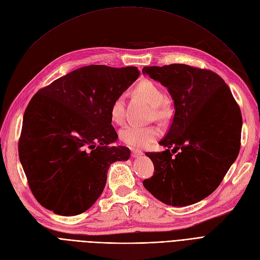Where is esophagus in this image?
Wrapping results in <instances>:
<instances>
[{"label": "esophagus", "mask_w": 260, "mask_h": 260, "mask_svg": "<svg viewBox=\"0 0 260 260\" xmlns=\"http://www.w3.org/2000/svg\"><path fill=\"white\" fill-rule=\"evenodd\" d=\"M131 154H132L133 158H139V157H141V155H143V151L138 150V149H132Z\"/></svg>", "instance_id": "1"}]
</instances>
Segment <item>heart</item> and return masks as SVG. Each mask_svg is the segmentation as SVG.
I'll use <instances>...</instances> for the list:
<instances>
[{
	"instance_id": "heart-1",
	"label": "heart",
	"mask_w": 260,
	"mask_h": 260,
	"mask_svg": "<svg viewBox=\"0 0 260 260\" xmlns=\"http://www.w3.org/2000/svg\"><path fill=\"white\" fill-rule=\"evenodd\" d=\"M134 94L146 101L153 108V115L157 119H164L170 115L171 109L164 99V92L154 82L145 80L134 88ZM113 122L121 124L124 120V99L118 96L113 100L110 109ZM161 136V131L155 126H127L120 131V140L133 148H146Z\"/></svg>"
}]
</instances>
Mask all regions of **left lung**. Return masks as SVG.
Returning a JSON list of instances; mask_svg holds the SVG:
<instances>
[{
	"mask_svg": "<svg viewBox=\"0 0 260 260\" xmlns=\"http://www.w3.org/2000/svg\"><path fill=\"white\" fill-rule=\"evenodd\" d=\"M143 75L168 88L175 109L170 130L159 143L166 150L145 153L154 172L143 185L166 205L199 203L219 186L238 157L240 110L224 80L210 70L172 64L144 67Z\"/></svg>",
	"mask_w": 260,
	"mask_h": 260,
	"instance_id": "1",
	"label": "left lung"
}]
</instances>
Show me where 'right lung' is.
Here are the masks:
<instances>
[{"label": "right lung", "instance_id": "add662e5", "mask_svg": "<svg viewBox=\"0 0 260 260\" xmlns=\"http://www.w3.org/2000/svg\"><path fill=\"white\" fill-rule=\"evenodd\" d=\"M140 76L137 67L90 65L41 88L25 110L19 158L35 199L59 215L86 211L99 199L110 165L130 150L112 146L113 100Z\"/></svg>", "mask_w": 260, "mask_h": 260}]
</instances>
